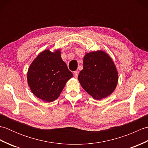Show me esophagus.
I'll return each mask as SVG.
<instances>
[{
	"label": "esophagus",
	"mask_w": 148,
	"mask_h": 148,
	"mask_svg": "<svg viewBox=\"0 0 148 148\" xmlns=\"http://www.w3.org/2000/svg\"><path fill=\"white\" fill-rule=\"evenodd\" d=\"M74 76L75 77H77V76H78V72L77 71L74 72Z\"/></svg>",
	"instance_id": "1"
}]
</instances>
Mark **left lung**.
Segmentation results:
<instances>
[{"instance_id":"8db88e82","label":"left lung","mask_w":148,"mask_h":148,"mask_svg":"<svg viewBox=\"0 0 148 148\" xmlns=\"http://www.w3.org/2000/svg\"><path fill=\"white\" fill-rule=\"evenodd\" d=\"M78 80L90 95L100 100L114 92L118 73L112 58L100 50L88 53L84 56L83 69L79 72Z\"/></svg>"}]
</instances>
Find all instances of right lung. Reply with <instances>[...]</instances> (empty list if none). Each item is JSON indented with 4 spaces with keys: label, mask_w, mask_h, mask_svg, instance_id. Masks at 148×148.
<instances>
[{
    "label": "right lung",
    "mask_w": 148,
    "mask_h": 148,
    "mask_svg": "<svg viewBox=\"0 0 148 148\" xmlns=\"http://www.w3.org/2000/svg\"><path fill=\"white\" fill-rule=\"evenodd\" d=\"M73 77L61 58L60 50L40 53L28 69L27 82L31 92L47 102L58 99L67 81Z\"/></svg>",
    "instance_id": "obj_1"
}]
</instances>
